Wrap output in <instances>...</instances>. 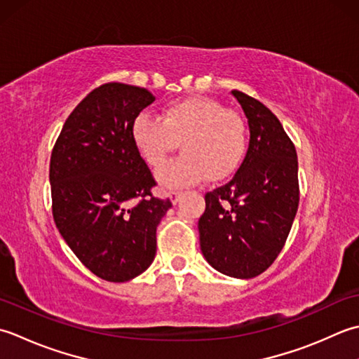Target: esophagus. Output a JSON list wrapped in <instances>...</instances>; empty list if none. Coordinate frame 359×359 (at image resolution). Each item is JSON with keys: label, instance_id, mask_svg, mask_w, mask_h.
Segmentation results:
<instances>
[{"label": "esophagus", "instance_id": "obj_1", "mask_svg": "<svg viewBox=\"0 0 359 359\" xmlns=\"http://www.w3.org/2000/svg\"><path fill=\"white\" fill-rule=\"evenodd\" d=\"M181 192H175V190H173V192H169V194H167V196H169V198H170V201L173 203V204H177L178 201H180V198H181Z\"/></svg>", "mask_w": 359, "mask_h": 359}]
</instances>
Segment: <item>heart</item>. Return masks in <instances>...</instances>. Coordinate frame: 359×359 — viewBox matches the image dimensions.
<instances>
[{
  "mask_svg": "<svg viewBox=\"0 0 359 359\" xmlns=\"http://www.w3.org/2000/svg\"><path fill=\"white\" fill-rule=\"evenodd\" d=\"M131 137L153 169L182 144L185 155L156 173V180L165 187L228 178L237 170L248 147V128L241 116L204 96L172 102L163 109L161 119L137 114Z\"/></svg>",
  "mask_w": 359,
  "mask_h": 359,
  "instance_id": "heart-1",
  "label": "heart"
}]
</instances>
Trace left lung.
Segmentation results:
<instances>
[{
	"label": "left lung",
	"mask_w": 359,
	"mask_h": 359,
	"mask_svg": "<svg viewBox=\"0 0 359 359\" xmlns=\"http://www.w3.org/2000/svg\"><path fill=\"white\" fill-rule=\"evenodd\" d=\"M250 126V145L233 178L206 194L198 220L204 259L217 271L252 279L271 266L299 206L297 155L271 109L233 90Z\"/></svg>",
	"instance_id": "8db88e82"
}]
</instances>
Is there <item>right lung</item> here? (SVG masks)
Here are the masks:
<instances>
[{"mask_svg":"<svg viewBox=\"0 0 359 359\" xmlns=\"http://www.w3.org/2000/svg\"><path fill=\"white\" fill-rule=\"evenodd\" d=\"M155 100L145 88L105 83L74 108L50 155L58 232L93 274L127 282L156 254V226L172 208L131 137L136 116ZM138 201L136 202L135 200Z\"/></svg>","mask_w":359,"mask_h":359,"instance_id":"right-lung-1","label":"right lung"}]
</instances>
